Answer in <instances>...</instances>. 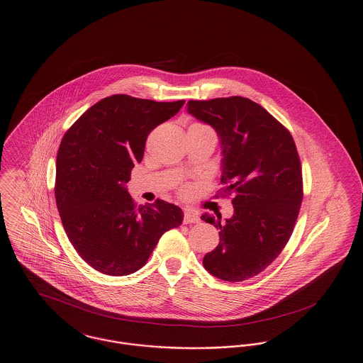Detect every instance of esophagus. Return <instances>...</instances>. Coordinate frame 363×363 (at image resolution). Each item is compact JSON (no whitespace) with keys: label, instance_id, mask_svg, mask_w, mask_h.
Masks as SVG:
<instances>
[{"label":"esophagus","instance_id":"obj_1","mask_svg":"<svg viewBox=\"0 0 363 363\" xmlns=\"http://www.w3.org/2000/svg\"><path fill=\"white\" fill-rule=\"evenodd\" d=\"M200 222V216L197 212L191 211V209H186L185 211V216H184V223L189 225V223H199Z\"/></svg>","mask_w":363,"mask_h":363}]
</instances>
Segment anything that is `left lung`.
<instances>
[{
    "label": "left lung",
    "instance_id": "obj_1",
    "mask_svg": "<svg viewBox=\"0 0 363 363\" xmlns=\"http://www.w3.org/2000/svg\"><path fill=\"white\" fill-rule=\"evenodd\" d=\"M188 113L211 125L222 148V184L234 213L203 220L219 228L204 256L211 275L225 281L256 277L290 240L302 203V170L290 132L259 104L242 98L189 101Z\"/></svg>",
    "mask_w": 363,
    "mask_h": 363
}]
</instances>
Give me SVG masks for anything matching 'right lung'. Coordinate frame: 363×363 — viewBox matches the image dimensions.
<instances>
[{"label":"right lung","instance_id":"1","mask_svg":"<svg viewBox=\"0 0 363 363\" xmlns=\"http://www.w3.org/2000/svg\"><path fill=\"white\" fill-rule=\"evenodd\" d=\"M184 104L111 95L91 106L61 141L55 177L61 222L80 257L104 275L138 271L159 238L184 220L182 209L163 200L136 208L126 188L150 132Z\"/></svg>","mask_w":363,"mask_h":363}]
</instances>
